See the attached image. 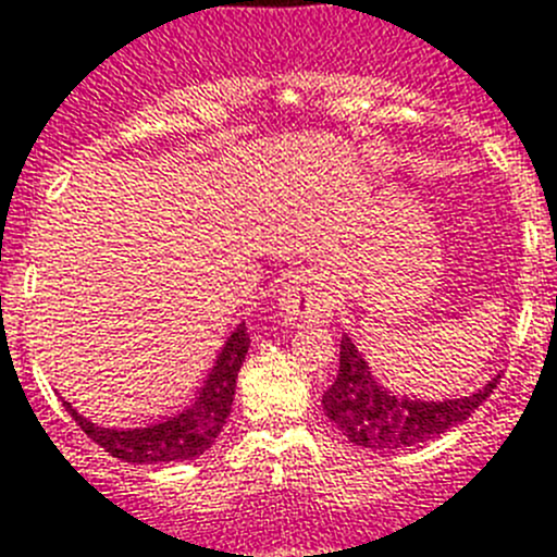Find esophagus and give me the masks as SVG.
Here are the masks:
<instances>
[{
  "instance_id": "1",
  "label": "esophagus",
  "mask_w": 557,
  "mask_h": 557,
  "mask_svg": "<svg viewBox=\"0 0 557 557\" xmlns=\"http://www.w3.org/2000/svg\"><path fill=\"white\" fill-rule=\"evenodd\" d=\"M278 309H282V318L289 326L329 323L334 314V295L321 275L304 270L284 284Z\"/></svg>"
}]
</instances>
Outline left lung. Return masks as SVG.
I'll return each instance as SVG.
<instances>
[{
	"label": "left lung",
	"instance_id": "8db88e82",
	"mask_svg": "<svg viewBox=\"0 0 557 557\" xmlns=\"http://www.w3.org/2000/svg\"><path fill=\"white\" fill-rule=\"evenodd\" d=\"M499 376L471 396L426 401L416 396H396L382 387L366 357L351 337L339 339V371L334 385L323 393V412L332 424L357 446L376 451L407 449L444 435L466 421L494 393Z\"/></svg>",
	"mask_w": 557,
	"mask_h": 557
}]
</instances>
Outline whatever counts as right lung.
<instances>
[{
	"mask_svg": "<svg viewBox=\"0 0 557 557\" xmlns=\"http://www.w3.org/2000/svg\"><path fill=\"white\" fill-rule=\"evenodd\" d=\"M250 337L245 323L231 332L228 343L220 351L218 362L206 376V385L200 387L198 398L191 401L186 410L178 416L166 418L161 424L152 426H136V430H108V426L91 424L88 418L72 410L69 401L66 410L77 421L83 432H86L95 444L111 451L113 457H120L125 462H136V466H152V462H172V460H191V457L203 455L211 449V444L218 441L223 432L225 418L231 416V405H234V387L236 373L243 368L245 354H248Z\"/></svg>",
	"mask_w": 557,
	"mask_h": 557,
	"instance_id": "1",
	"label": "right lung"
}]
</instances>
